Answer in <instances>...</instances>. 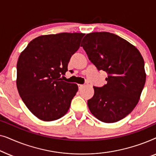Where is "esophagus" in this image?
Returning a JSON list of instances; mask_svg holds the SVG:
<instances>
[{
    "label": "esophagus",
    "mask_w": 156,
    "mask_h": 156,
    "mask_svg": "<svg viewBox=\"0 0 156 156\" xmlns=\"http://www.w3.org/2000/svg\"><path fill=\"white\" fill-rule=\"evenodd\" d=\"M78 87H79V89L81 90V89H82L83 87H84V85H83V84H78Z\"/></svg>",
    "instance_id": "esophagus-1"
}]
</instances>
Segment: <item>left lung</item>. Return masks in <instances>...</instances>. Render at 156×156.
<instances>
[{"instance_id": "left-lung-1", "label": "left lung", "mask_w": 156, "mask_h": 156, "mask_svg": "<svg viewBox=\"0 0 156 156\" xmlns=\"http://www.w3.org/2000/svg\"><path fill=\"white\" fill-rule=\"evenodd\" d=\"M81 46L97 69L107 73L106 84L94 87L87 101L91 114L104 123L125 118L137 105L146 82L144 60L138 49L115 34H87Z\"/></svg>"}]
</instances>
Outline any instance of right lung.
<instances>
[{
  "instance_id": "add662e5",
  "label": "right lung",
  "mask_w": 156,
  "mask_h": 156,
  "mask_svg": "<svg viewBox=\"0 0 156 156\" xmlns=\"http://www.w3.org/2000/svg\"><path fill=\"white\" fill-rule=\"evenodd\" d=\"M83 33H62L35 38L17 63V88L27 108L42 121L67 114L78 91L76 84L64 82L72 55L79 50Z\"/></svg>"
}]
</instances>
